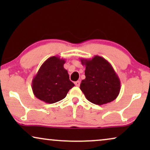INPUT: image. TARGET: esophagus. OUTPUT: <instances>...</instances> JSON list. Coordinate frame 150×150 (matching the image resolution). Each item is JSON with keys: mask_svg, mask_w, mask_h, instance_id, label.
<instances>
[{"mask_svg": "<svg viewBox=\"0 0 150 150\" xmlns=\"http://www.w3.org/2000/svg\"><path fill=\"white\" fill-rule=\"evenodd\" d=\"M74 84H75V85H76V86H77V87H79V86H80V84H81V82H80L79 81H76V82H74Z\"/></svg>", "mask_w": 150, "mask_h": 150, "instance_id": "1", "label": "esophagus"}]
</instances>
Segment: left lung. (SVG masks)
I'll return each mask as SVG.
<instances>
[{
	"instance_id": "8db88e82",
	"label": "left lung",
	"mask_w": 150,
	"mask_h": 150,
	"mask_svg": "<svg viewBox=\"0 0 150 150\" xmlns=\"http://www.w3.org/2000/svg\"><path fill=\"white\" fill-rule=\"evenodd\" d=\"M85 66V79L80 89L87 99L98 105L113 101L120 91V80L110 63L103 57L96 55L91 59H81Z\"/></svg>"
}]
</instances>
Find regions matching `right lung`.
<instances>
[{
  "mask_svg": "<svg viewBox=\"0 0 150 150\" xmlns=\"http://www.w3.org/2000/svg\"><path fill=\"white\" fill-rule=\"evenodd\" d=\"M65 63V59L53 56L41 65L32 81L33 92L37 98L52 104L66 97L74 84L63 67Z\"/></svg>",
  "mask_w": 150,
  "mask_h": 150,
  "instance_id": "1",
  "label": "right lung"
}]
</instances>
